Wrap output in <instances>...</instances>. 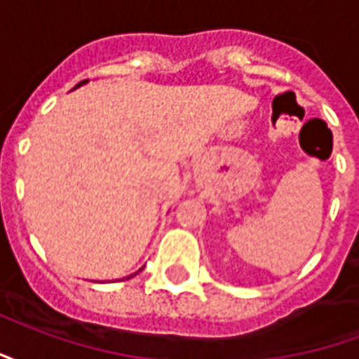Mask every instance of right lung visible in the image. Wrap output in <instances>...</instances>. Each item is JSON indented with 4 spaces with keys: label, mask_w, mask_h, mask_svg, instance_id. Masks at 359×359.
Returning <instances> with one entry per match:
<instances>
[{
    "label": "right lung",
    "mask_w": 359,
    "mask_h": 359,
    "mask_svg": "<svg viewBox=\"0 0 359 359\" xmlns=\"http://www.w3.org/2000/svg\"><path fill=\"white\" fill-rule=\"evenodd\" d=\"M86 82H88V81H82V82H79V84H76V86H74V88H79V86H82V84H86ZM142 271V269H140ZM134 275H136V273H134ZM130 277H133V275H130ZM126 278H128V277H126Z\"/></svg>",
    "instance_id": "1"
}]
</instances>
